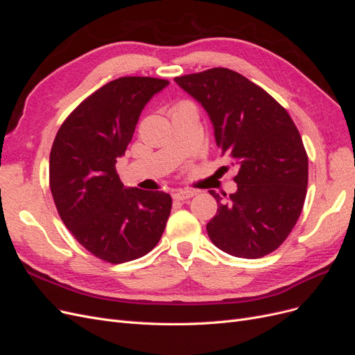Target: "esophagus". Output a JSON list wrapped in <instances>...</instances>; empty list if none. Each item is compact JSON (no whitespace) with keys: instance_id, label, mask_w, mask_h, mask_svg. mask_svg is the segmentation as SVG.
<instances>
[{"instance_id":"esophagus-1","label":"esophagus","mask_w":355,"mask_h":355,"mask_svg":"<svg viewBox=\"0 0 355 355\" xmlns=\"http://www.w3.org/2000/svg\"><path fill=\"white\" fill-rule=\"evenodd\" d=\"M197 194L196 191H191V189H178L175 191L173 194V198L178 200V201H184V200H188L191 197H194Z\"/></svg>"}]
</instances>
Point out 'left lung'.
<instances>
[{"label":"left lung","mask_w":355,"mask_h":355,"mask_svg":"<svg viewBox=\"0 0 355 355\" xmlns=\"http://www.w3.org/2000/svg\"><path fill=\"white\" fill-rule=\"evenodd\" d=\"M207 112L220 155L237 168V191L220 197L207 223L222 252L257 259L287 239L302 211L308 157L297 128L283 106L241 73L213 68L175 78Z\"/></svg>","instance_id":"1"}]
</instances>
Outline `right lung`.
Returning a JSON list of instances; mask_svg holds the SVG:
<instances>
[{
    "label": "right lung",
    "instance_id": "add662e5",
    "mask_svg": "<svg viewBox=\"0 0 355 355\" xmlns=\"http://www.w3.org/2000/svg\"><path fill=\"white\" fill-rule=\"evenodd\" d=\"M167 80L123 77L96 90L59 128L50 153V189L63 223L96 257L123 263L151 252L166 228L171 197L125 188L115 163L139 116Z\"/></svg>",
    "mask_w": 355,
    "mask_h": 355
}]
</instances>
